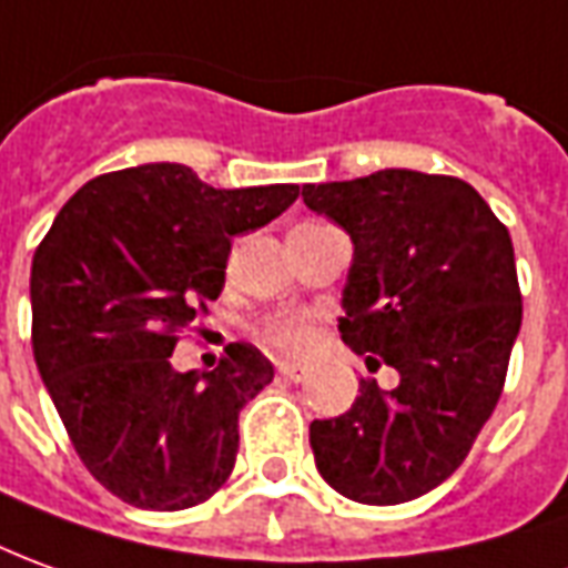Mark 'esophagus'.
Listing matches in <instances>:
<instances>
[{
  "instance_id": "34e87169",
  "label": "esophagus",
  "mask_w": 568,
  "mask_h": 568,
  "mask_svg": "<svg viewBox=\"0 0 568 568\" xmlns=\"http://www.w3.org/2000/svg\"><path fill=\"white\" fill-rule=\"evenodd\" d=\"M276 372H280V378H285V381H304L307 378V375H311V368L307 366H301V363H280V366H276Z\"/></svg>"
}]
</instances>
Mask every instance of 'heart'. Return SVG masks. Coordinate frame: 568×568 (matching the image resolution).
<instances>
[{
    "label": "heart",
    "mask_w": 568,
    "mask_h": 568,
    "mask_svg": "<svg viewBox=\"0 0 568 568\" xmlns=\"http://www.w3.org/2000/svg\"><path fill=\"white\" fill-rule=\"evenodd\" d=\"M257 338L267 347L283 353H301L311 347L313 320L307 313H285V316H271L257 328Z\"/></svg>",
    "instance_id": "1"
}]
</instances>
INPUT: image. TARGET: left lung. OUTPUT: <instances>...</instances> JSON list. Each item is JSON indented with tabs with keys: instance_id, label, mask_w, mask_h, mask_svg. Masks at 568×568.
Returning <instances> with one entry per match:
<instances>
[{
	"instance_id": "8db88e82",
	"label": "left lung",
	"mask_w": 568,
	"mask_h": 568,
	"mask_svg": "<svg viewBox=\"0 0 568 568\" xmlns=\"http://www.w3.org/2000/svg\"><path fill=\"white\" fill-rule=\"evenodd\" d=\"M301 196L353 240L341 338L368 372H399L311 424L316 470L351 501L403 505L462 467L501 396L523 323L510 233L452 174L384 169Z\"/></svg>"
}]
</instances>
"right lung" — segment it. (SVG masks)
Listing matches in <instances>:
<instances>
[{
    "label": "right lung",
    "mask_w": 568,
    "mask_h": 568,
    "mask_svg": "<svg viewBox=\"0 0 568 568\" xmlns=\"http://www.w3.org/2000/svg\"><path fill=\"white\" fill-rule=\"evenodd\" d=\"M295 200V184L215 190L150 162L91 178L36 248V366L82 464L125 505L187 510L227 483L271 359L233 341L212 372L181 375L169 356L221 295L233 236Z\"/></svg>",
    "instance_id": "obj_1"
}]
</instances>
